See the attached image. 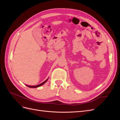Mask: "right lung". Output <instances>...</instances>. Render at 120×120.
<instances>
[{
	"label": "right lung",
	"instance_id": "1",
	"mask_svg": "<svg viewBox=\"0 0 120 120\" xmlns=\"http://www.w3.org/2000/svg\"><path fill=\"white\" fill-rule=\"evenodd\" d=\"M48 79H46V80H45V81H44L43 82H42V83H41V84H39V85H37V86H28V85H26L27 86H28L29 88H38V87H39V86H42V85H43V84H44L46 82H47V81L48 80Z\"/></svg>",
	"mask_w": 120,
	"mask_h": 120
}]
</instances>
